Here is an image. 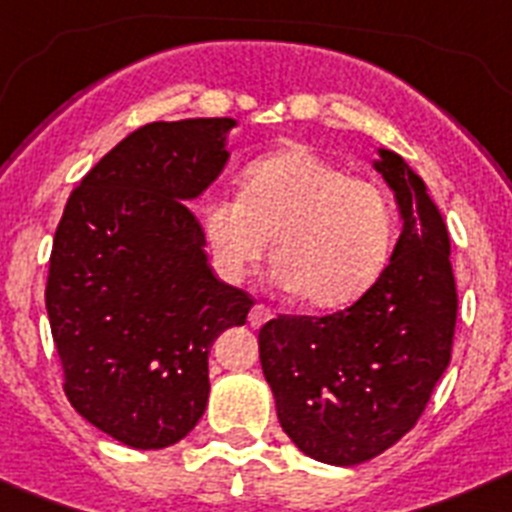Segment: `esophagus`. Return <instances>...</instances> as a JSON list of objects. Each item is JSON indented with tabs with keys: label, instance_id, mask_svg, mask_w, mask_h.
Segmentation results:
<instances>
[{
	"label": "esophagus",
	"instance_id": "1",
	"mask_svg": "<svg viewBox=\"0 0 512 512\" xmlns=\"http://www.w3.org/2000/svg\"><path fill=\"white\" fill-rule=\"evenodd\" d=\"M274 318V310L271 307H266L264 302H256V305L251 307V312H248V323L253 325V328H259V325H264L266 320Z\"/></svg>",
	"mask_w": 512,
	"mask_h": 512
}]
</instances>
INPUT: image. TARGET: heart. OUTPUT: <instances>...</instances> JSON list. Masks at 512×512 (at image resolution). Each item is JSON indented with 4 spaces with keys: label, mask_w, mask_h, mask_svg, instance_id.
I'll list each match as a JSON object with an SVG mask.
<instances>
[{
    "label": "heart",
    "mask_w": 512,
    "mask_h": 512,
    "mask_svg": "<svg viewBox=\"0 0 512 512\" xmlns=\"http://www.w3.org/2000/svg\"><path fill=\"white\" fill-rule=\"evenodd\" d=\"M202 228L228 279H243L274 246L271 277L312 307L356 300L377 279L395 241V205L379 184L307 148L246 166L241 194L210 189Z\"/></svg>",
    "instance_id": "obj_1"
}]
</instances>
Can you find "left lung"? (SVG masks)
<instances>
[{"instance_id":"8db88e82","label":"left lung","mask_w":512,"mask_h":512,"mask_svg":"<svg viewBox=\"0 0 512 512\" xmlns=\"http://www.w3.org/2000/svg\"><path fill=\"white\" fill-rule=\"evenodd\" d=\"M379 158L405 220L387 269L346 310L277 315L259 330L284 433L336 467L374 459L415 428L454 348L459 297L443 217L397 153Z\"/></svg>"}]
</instances>
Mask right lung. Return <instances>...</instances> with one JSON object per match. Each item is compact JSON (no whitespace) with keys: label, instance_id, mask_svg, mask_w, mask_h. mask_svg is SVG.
<instances>
[{"label":"right lung","instance_id":"obj_1","mask_svg":"<svg viewBox=\"0 0 512 512\" xmlns=\"http://www.w3.org/2000/svg\"><path fill=\"white\" fill-rule=\"evenodd\" d=\"M230 117L151 122L99 158L53 238L45 310L71 408L130 449H164L202 418L207 356L253 297L207 266L187 207L228 161Z\"/></svg>","mask_w":512,"mask_h":512}]
</instances>
